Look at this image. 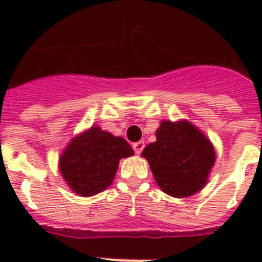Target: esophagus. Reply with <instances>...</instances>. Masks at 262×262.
Segmentation results:
<instances>
[{"label": "esophagus", "instance_id": "obj_1", "mask_svg": "<svg viewBox=\"0 0 262 262\" xmlns=\"http://www.w3.org/2000/svg\"><path fill=\"white\" fill-rule=\"evenodd\" d=\"M144 147H145V144H144V141H137V143L133 144V149H135V152L139 155V154H141V151L144 149Z\"/></svg>", "mask_w": 262, "mask_h": 262}]
</instances>
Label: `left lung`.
<instances>
[{"label":"left lung","instance_id":"1","mask_svg":"<svg viewBox=\"0 0 262 262\" xmlns=\"http://www.w3.org/2000/svg\"><path fill=\"white\" fill-rule=\"evenodd\" d=\"M141 155L160 189L177 199L201 190L216 159L209 139L186 119L162 121L156 141L148 144Z\"/></svg>","mask_w":262,"mask_h":262}]
</instances>
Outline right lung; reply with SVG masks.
<instances>
[{"label":"right lung","mask_w":262,"mask_h":262,"mask_svg":"<svg viewBox=\"0 0 262 262\" xmlns=\"http://www.w3.org/2000/svg\"><path fill=\"white\" fill-rule=\"evenodd\" d=\"M133 154L125 139L92 126L68 144L59 158V171L76 194L90 197L106 190L119 160Z\"/></svg>","instance_id":"1"}]
</instances>
